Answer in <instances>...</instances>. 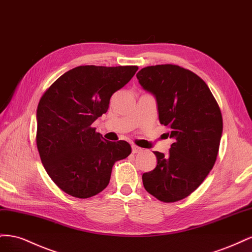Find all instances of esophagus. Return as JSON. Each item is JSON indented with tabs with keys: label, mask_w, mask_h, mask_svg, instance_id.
<instances>
[{
	"label": "esophagus",
	"mask_w": 252,
	"mask_h": 252,
	"mask_svg": "<svg viewBox=\"0 0 252 252\" xmlns=\"http://www.w3.org/2000/svg\"><path fill=\"white\" fill-rule=\"evenodd\" d=\"M143 149L141 147H138L135 146V145H133L132 146V154H139V152H142Z\"/></svg>",
	"instance_id": "34e87169"
}]
</instances>
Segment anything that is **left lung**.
I'll return each mask as SVG.
<instances>
[{"instance_id": "left-lung-1", "label": "left lung", "mask_w": 252, "mask_h": 252, "mask_svg": "<svg viewBox=\"0 0 252 252\" xmlns=\"http://www.w3.org/2000/svg\"><path fill=\"white\" fill-rule=\"evenodd\" d=\"M141 86L158 103L159 123L174 140L168 155L154 151L156 168L143 173L147 192L165 203L191 194L207 177L218 157L223 119L210 89L199 75L178 65L142 68Z\"/></svg>"}]
</instances>
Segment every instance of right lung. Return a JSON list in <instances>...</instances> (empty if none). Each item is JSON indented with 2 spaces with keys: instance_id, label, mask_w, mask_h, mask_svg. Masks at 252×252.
<instances>
[{
  "instance_id": "add662e5",
  "label": "right lung",
  "mask_w": 252,
  "mask_h": 252,
  "mask_svg": "<svg viewBox=\"0 0 252 252\" xmlns=\"http://www.w3.org/2000/svg\"><path fill=\"white\" fill-rule=\"evenodd\" d=\"M138 66H79L45 91L36 110V146L55 184L79 199L107 187L112 166L131 154L125 141L109 142L91 124L106 113L111 95L131 80Z\"/></svg>"
}]
</instances>
